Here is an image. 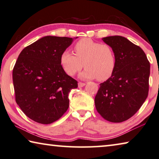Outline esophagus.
<instances>
[{
	"mask_svg": "<svg viewBox=\"0 0 159 159\" xmlns=\"http://www.w3.org/2000/svg\"><path fill=\"white\" fill-rule=\"evenodd\" d=\"M84 85H85V83H84V82H78V87H84Z\"/></svg>",
	"mask_w": 159,
	"mask_h": 159,
	"instance_id": "34e87169",
	"label": "esophagus"
}]
</instances>
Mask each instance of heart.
I'll list each match as a JSON object with an SVG mask.
<instances>
[{
  "mask_svg": "<svg viewBox=\"0 0 159 159\" xmlns=\"http://www.w3.org/2000/svg\"><path fill=\"white\" fill-rule=\"evenodd\" d=\"M75 54L66 51L61 54V64L66 73L73 76L86 67L80 77L103 81L110 78L115 71L116 58L113 48L89 38L82 39L74 46Z\"/></svg>",
  "mask_w": 159,
  "mask_h": 159,
  "instance_id": "1",
  "label": "heart"
}]
</instances>
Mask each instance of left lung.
Masks as SVG:
<instances>
[{
    "label": "left lung",
    "mask_w": 159,
    "mask_h": 159,
    "mask_svg": "<svg viewBox=\"0 0 159 159\" xmlns=\"http://www.w3.org/2000/svg\"><path fill=\"white\" fill-rule=\"evenodd\" d=\"M102 39L113 48L116 66L112 76L100 84L95 106L106 120L121 123L133 116L147 98L150 63L144 51L123 36Z\"/></svg>",
    "instance_id": "1"
}]
</instances>
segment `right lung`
<instances>
[{"mask_svg": "<svg viewBox=\"0 0 159 159\" xmlns=\"http://www.w3.org/2000/svg\"><path fill=\"white\" fill-rule=\"evenodd\" d=\"M72 39L46 36L21 51L12 70L15 101L28 118L41 124L58 120L69 107L77 81L61 64Z\"/></svg>", "mask_w": 159, "mask_h": 159, "instance_id": "1", "label": "right lung"}]
</instances>
